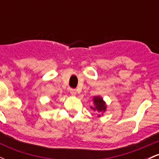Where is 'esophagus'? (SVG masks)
Here are the masks:
<instances>
[{
	"label": "esophagus",
	"mask_w": 159,
	"mask_h": 159,
	"mask_svg": "<svg viewBox=\"0 0 159 159\" xmlns=\"http://www.w3.org/2000/svg\"><path fill=\"white\" fill-rule=\"evenodd\" d=\"M76 90H75V89H70V93L72 95V96H75L76 95Z\"/></svg>",
	"instance_id": "1"
}]
</instances>
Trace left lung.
Segmentation results:
<instances>
[{"label":"left lung","instance_id":"obj_1","mask_svg":"<svg viewBox=\"0 0 159 159\" xmlns=\"http://www.w3.org/2000/svg\"><path fill=\"white\" fill-rule=\"evenodd\" d=\"M93 102L95 107H91L94 111H98V112H102L106 110V105L103 101V99L99 96H95L93 97ZM100 115H98L99 116Z\"/></svg>","mask_w":159,"mask_h":159}]
</instances>
